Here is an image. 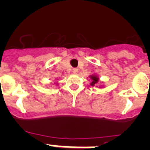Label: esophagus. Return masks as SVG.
<instances>
[{"mask_svg":"<svg viewBox=\"0 0 150 150\" xmlns=\"http://www.w3.org/2000/svg\"><path fill=\"white\" fill-rule=\"evenodd\" d=\"M72 72H73V74H77L79 72V69H72Z\"/></svg>","mask_w":150,"mask_h":150,"instance_id":"obj_1","label":"esophagus"}]
</instances>
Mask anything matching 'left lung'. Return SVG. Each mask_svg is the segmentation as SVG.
Segmentation results:
<instances>
[{
    "mask_svg": "<svg viewBox=\"0 0 150 150\" xmlns=\"http://www.w3.org/2000/svg\"><path fill=\"white\" fill-rule=\"evenodd\" d=\"M90 78V79H91V82H90V86H92V87H94V86H96V87H98V86L99 88H104L103 87V85H98L99 83H100V78H99V76H98L97 74H92V75H90V76H89Z\"/></svg>",
    "mask_w": 150,
    "mask_h": 150,
    "instance_id": "8db88e82",
    "label": "left lung"
}]
</instances>
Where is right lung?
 Listing matches in <instances>:
<instances>
[{
  "label": "right lung",
  "instance_id": "add662e5",
  "mask_svg": "<svg viewBox=\"0 0 150 150\" xmlns=\"http://www.w3.org/2000/svg\"><path fill=\"white\" fill-rule=\"evenodd\" d=\"M54 84H55V85H58V82L57 81H55V82H54Z\"/></svg>",
  "mask_w": 150,
  "mask_h": 150
}]
</instances>
